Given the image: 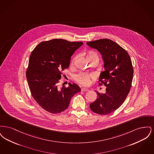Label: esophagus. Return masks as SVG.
Masks as SVG:
<instances>
[{"instance_id":"esophagus-1","label":"esophagus","mask_w":154,"mask_h":154,"mask_svg":"<svg viewBox=\"0 0 154 154\" xmlns=\"http://www.w3.org/2000/svg\"><path fill=\"white\" fill-rule=\"evenodd\" d=\"M89 91V89H88V88H81V91H82V92H85V91Z\"/></svg>"}]
</instances>
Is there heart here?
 I'll return each mask as SVG.
<instances>
[{
	"label": "heart",
	"instance_id": "b5f03b06",
	"mask_svg": "<svg viewBox=\"0 0 154 154\" xmlns=\"http://www.w3.org/2000/svg\"><path fill=\"white\" fill-rule=\"evenodd\" d=\"M87 58H97L99 59V57L97 54L95 52L91 51L89 52L87 55ZM74 59L73 60H74ZM92 75H89L87 74L81 73L75 76V79L77 81L79 82H80L81 84L84 85H88V84L90 82V79L92 77Z\"/></svg>",
	"mask_w": 154,
	"mask_h": 154
}]
</instances>
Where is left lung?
Returning <instances> with one entry per match:
<instances>
[{"label":"left lung","mask_w":154,"mask_h":154,"mask_svg":"<svg viewBox=\"0 0 154 154\" xmlns=\"http://www.w3.org/2000/svg\"><path fill=\"white\" fill-rule=\"evenodd\" d=\"M87 44L102 56L104 71L99 81L106 87L104 94L96 91L97 98L90 104V109L100 115H106L118 109L124 102L132 85L133 69L128 53L110 39L89 42Z\"/></svg>","instance_id":"left-lung-1"}]
</instances>
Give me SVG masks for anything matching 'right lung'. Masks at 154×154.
<instances>
[{"label": "right lung", "mask_w": 154, "mask_h": 154, "mask_svg": "<svg viewBox=\"0 0 154 154\" xmlns=\"http://www.w3.org/2000/svg\"><path fill=\"white\" fill-rule=\"evenodd\" d=\"M82 44L56 38L40 43L32 52L26 79L32 95L44 110L52 114L61 112L80 92L75 83L60 88L58 84L62 71L69 67L72 56Z\"/></svg>", "instance_id": "1"}]
</instances>
